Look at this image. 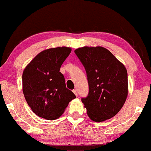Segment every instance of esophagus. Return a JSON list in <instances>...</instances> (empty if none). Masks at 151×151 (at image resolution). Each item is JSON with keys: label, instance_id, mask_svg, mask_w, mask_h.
Listing matches in <instances>:
<instances>
[{"label": "esophagus", "instance_id": "1", "mask_svg": "<svg viewBox=\"0 0 151 151\" xmlns=\"http://www.w3.org/2000/svg\"><path fill=\"white\" fill-rule=\"evenodd\" d=\"M73 93H74L75 95H76V96H78V93H77V90H73Z\"/></svg>", "mask_w": 151, "mask_h": 151}]
</instances>
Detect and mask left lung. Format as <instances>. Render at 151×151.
Segmentation results:
<instances>
[{
  "label": "left lung",
  "mask_w": 151,
  "mask_h": 151,
  "mask_svg": "<svg viewBox=\"0 0 151 151\" xmlns=\"http://www.w3.org/2000/svg\"><path fill=\"white\" fill-rule=\"evenodd\" d=\"M75 52L85 68L89 94L81 99L87 116L101 122L116 116L128 94L127 72L124 64L102 47H83Z\"/></svg>",
  "instance_id": "obj_1"
}]
</instances>
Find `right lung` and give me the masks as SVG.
Masks as SVG:
<instances>
[{
    "label": "right lung",
    "instance_id": "right-lung-1",
    "mask_svg": "<svg viewBox=\"0 0 151 151\" xmlns=\"http://www.w3.org/2000/svg\"><path fill=\"white\" fill-rule=\"evenodd\" d=\"M72 49L59 47L43 50L23 72V93L27 104L38 116L55 120L64 113L69 102L76 99L66 87L60 68Z\"/></svg>",
    "mask_w": 151,
    "mask_h": 151
}]
</instances>
